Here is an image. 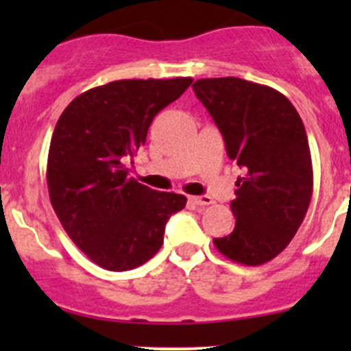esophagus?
<instances>
[{"label": "esophagus", "mask_w": 351, "mask_h": 351, "mask_svg": "<svg viewBox=\"0 0 351 351\" xmlns=\"http://www.w3.org/2000/svg\"><path fill=\"white\" fill-rule=\"evenodd\" d=\"M190 200L195 204V206H210V204H213V198L207 197V195H200V197H190Z\"/></svg>", "instance_id": "34e87169"}]
</instances>
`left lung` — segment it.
<instances>
[{
  "label": "left lung",
  "instance_id": "8db88e82",
  "mask_svg": "<svg viewBox=\"0 0 351 351\" xmlns=\"http://www.w3.org/2000/svg\"><path fill=\"white\" fill-rule=\"evenodd\" d=\"M243 169L237 178L234 232L214 239L221 255L262 265L290 244L308 213L313 167L308 135L295 107L280 91L237 79H200L191 86Z\"/></svg>",
  "mask_w": 351,
  "mask_h": 351
}]
</instances>
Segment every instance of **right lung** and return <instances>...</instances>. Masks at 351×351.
<instances>
[{
	"label": "right lung",
	"instance_id": "add662e5",
	"mask_svg": "<svg viewBox=\"0 0 351 351\" xmlns=\"http://www.w3.org/2000/svg\"><path fill=\"white\" fill-rule=\"evenodd\" d=\"M191 82L114 80L77 96L58 119L47 160L51 204L71 241L107 271L153 258L170 216L184 209V195L128 178L125 161L145 144L154 116Z\"/></svg>",
	"mask_w": 351,
	"mask_h": 351
}]
</instances>
